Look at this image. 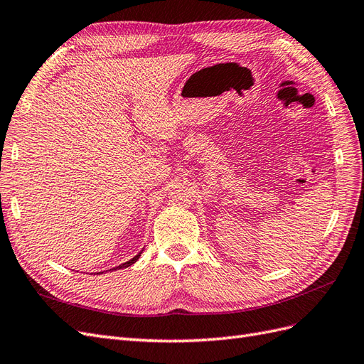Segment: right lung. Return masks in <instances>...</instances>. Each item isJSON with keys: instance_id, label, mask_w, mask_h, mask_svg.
I'll list each match as a JSON object with an SVG mask.
<instances>
[{"instance_id": "right-lung-1", "label": "right lung", "mask_w": 364, "mask_h": 364, "mask_svg": "<svg viewBox=\"0 0 364 364\" xmlns=\"http://www.w3.org/2000/svg\"><path fill=\"white\" fill-rule=\"evenodd\" d=\"M141 253H142V250L138 253V255H135L134 258H132V259H129V261H126V262H123V264H119V266H117V267H114V269H111V270H119V269H126V267H130L132 264H135V262L139 259ZM111 270H109V272H111ZM106 272H107V270H106ZM100 273H103V272H98L97 274H100Z\"/></svg>"}]
</instances>
